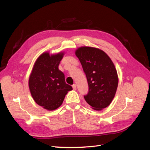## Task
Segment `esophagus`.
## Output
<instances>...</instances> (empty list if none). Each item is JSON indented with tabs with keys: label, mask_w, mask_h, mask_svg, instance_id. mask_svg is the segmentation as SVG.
<instances>
[{
	"label": "esophagus",
	"mask_w": 150,
	"mask_h": 150,
	"mask_svg": "<svg viewBox=\"0 0 150 150\" xmlns=\"http://www.w3.org/2000/svg\"><path fill=\"white\" fill-rule=\"evenodd\" d=\"M72 87H73V89L74 90H76V84H73L72 85Z\"/></svg>",
	"instance_id": "34e87169"
}]
</instances>
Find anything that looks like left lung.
<instances>
[{
    "instance_id": "left-lung-1",
    "label": "left lung",
    "mask_w": 150,
    "mask_h": 150,
    "mask_svg": "<svg viewBox=\"0 0 150 150\" xmlns=\"http://www.w3.org/2000/svg\"><path fill=\"white\" fill-rule=\"evenodd\" d=\"M86 74L88 92L84 96L93 110L100 111L110 105L114 99L118 83L115 66L102 50L82 47L75 51Z\"/></svg>"
}]
</instances>
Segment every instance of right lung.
Wrapping results in <instances>:
<instances>
[{"mask_svg":"<svg viewBox=\"0 0 150 150\" xmlns=\"http://www.w3.org/2000/svg\"><path fill=\"white\" fill-rule=\"evenodd\" d=\"M64 55L60 52L51 55L44 52L36 60L29 77V86L35 102L47 110L58 108L72 86L65 82L64 74L59 65Z\"/></svg>","mask_w":150,"mask_h":150,"instance_id":"obj_1","label":"right lung"}]
</instances>
